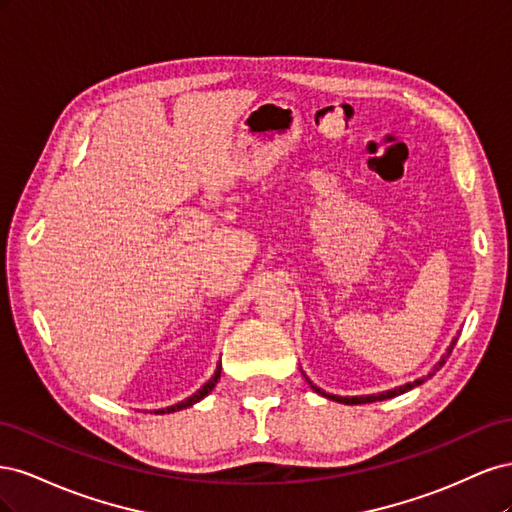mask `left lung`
<instances>
[{
  "instance_id": "8db88e82",
  "label": "left lung",
  "mask_w": 512,
  "mask_h": 512,
  "mask_svg": "<svg viewBox=\"0 0 512 512\" xmlns=\"http://www.w3.org/2000/svg\"><path fill=\"white\" fill-rule=\"evenodd\" d=\"M455 344H457V337L453 339L451 342V346L446 348V354H442V359L436 363V367H433V371H429V376H425V378H418V380H414V382H408V384H404V386H397V389H391V391H386V393H378V395H359V397H339V395H331V393H324L322 389H318L316 384H312L309 382V378H305L309 384H312V389L316 391V393H320V395H324V397H329V399H333V401H339V404H348V406H354V404H371V401H382V399H391V397H397V395H404V393H408V391H412L414 386H421L427 378H431L433 374H436V371L446 363V359H448V354L453 352V348H455Z\"/></svg>"
}]
</instances>
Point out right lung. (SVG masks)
Listing matches in <instances>:
<instances>
[{
    "mask_svg": "<svg viewBox=\"0 0 512 512\" xmlns=\"http://www.w3.org/2000/svg\"><path fill=\"white\" fill-rule=\"evenodd\" d=\"M220 374H222V363H218V367H215V374L200 386V389L196 391V393H192L188 399H183V401H179V404H175V406H168V408H162V410H156V414H170V412H179V410H183V408H190V406H194V404H198L200 399H205L211 391H213V386L218 384V380H220Z\"/></svg>",
    "mask_w": 512,
    "mask_h": 512,
    "instance_id": "obj_1",
    "label": "right lung"
}]
</instances>
